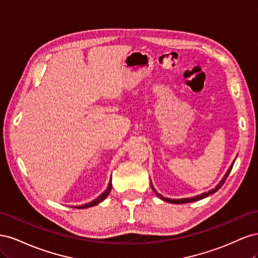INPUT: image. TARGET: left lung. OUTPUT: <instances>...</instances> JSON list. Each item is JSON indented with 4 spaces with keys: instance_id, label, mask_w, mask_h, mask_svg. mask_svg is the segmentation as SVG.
Returning <instances> with one entry per match:
<instances>
[{
    "instance_id": "obj_1",
    "label": "left lung",
    "mask_w": 258,
    "mask_h": 258,
    "mask_svg": "<svg viewBox=\"0 0 258 258\" xmlns=\"http://www.w3.org/2000/svg\"><path fill=\"white\" fill-rule=\"evenodd\" d=\"M233 162H235V161H233ZM233 162H232V165L230 166V168L227 170V172H226V174L224 175V177L222 178V181L217 184V186L215 187L214 189H212V190H209V191H207V192H204V194H201V195H198V196H196V197H191V198H184V199H169V198H165V197H162L160 194H158L157 191H156V189L154 188L153 185H152V183H151V185H152V188H153V190L155 191V194L157 195V197H159L160 199L165 200V201H167V202H170V204H175V205H178V204H187V202H192V201L201 200V199H204V198H206V197L210 196V195L214 194L215 191H217L218 189L221 188V187L223 186V184L225 183L226 178H227V176H228V175H229V173H230V171H231V169H232V166H233Z\"/></svg>"
}]
</instances>
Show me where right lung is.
<instances>
[{"label": "right lung", "mask_w": 258, "mask_h": 258, "mask_svg": "<svg viewBox=\"0 0 258 258\" xmlns=\"http://www.w3.org/2000/svg\"><path fill=\"white\" fill-rule=\"evenodd\" d=\"M111 189H112V181H110V183H108V186H107L106 190H105L104 192L101 194L100 196H99L97 199H95V200L91 201V202H88V204H86V205L79 206V207H73V208H77V209H86V208H90V207H93V206H97V205H99V204H100V202H102V201H103V200L108 196V194H110Z\"/></svg>", "instance_id": "add662e5"}]
</instances>
